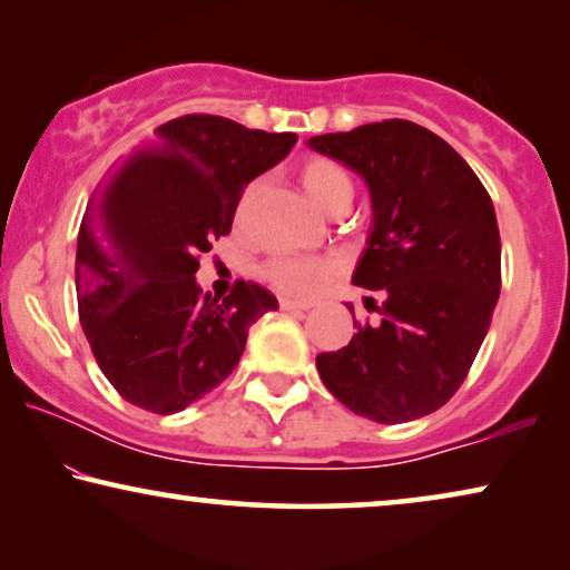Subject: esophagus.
Here are the masks:
<instances>
[{
    "label": "esophagus",
    "mask_w": 570,
    "mask_h": 570,
    "mask_svg": "<svg viewBox=\"0 0 570 570\" xmlns=\"http://www.w3.org/2000/svg\"><path fill=\"white\" fill-rule=\"evenodd\" d=\"M279 308L283 311H308V301H295V298H279Z\"/></svg>",
    "instance_id": "esophagus-1"
}]
</instances>
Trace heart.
I'll use <instances>...</instances> for the list:
<instances>
[{"label": "heart", "instance_id": "obj_1", "mask_svg": "<svg viewBox=\"0 0 570 570\" xmlns=\"http://www.w3.org/2000/svg\"><path fill=\"white\" fill-rule=\"evenodd\" d=\"M301 186L306 189L311 199L316 202L324 213H337V209H347L353 202V181L345 174V168L330 158H308L301 163L298 168ZM254 197V186L244 191L240 205L236 209V220L240 223L246 217L248 202ZM334 275V264L330 259H303V256H277V259L267 262L264 267V277L269 279L277 291L295 298H311L322 287L330 283Z\"/></svg>", "mask_w": 570, "mask_h": 570}]
</instances>
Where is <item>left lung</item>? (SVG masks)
Instances as JSON below:
<instances>
[{
    "label": "left lung",
    "instance_id": "1",
    "mask_svg": "<svg viewBox=\"0 0 570 570\" xmlns=\"http://www.w3.org/2000/svg\"><path fill=\"white\" fill-rule=\"evenodd\" d=\"M306 145L368 184L373 220L353 283L381 295L379 322H355L345 347L316 355L318 376L376 423L431 415L462 386L501 295L493 202L462 155L420 124H363Z\"/></svg>",
    "mask_w": 570,
    "mask_h": 570
}]
</instances>
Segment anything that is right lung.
Segmentation results:
<instances>
[{"label":"right lung","mask_w":570,"mask_h":570,"mask_svg":"<svg viewBox=\"0 0 570 570\" xmlns=\"http://www.w3.org/2000/svg\"><path fill=\"white\" fill-rule=\"evenodd\" d=\"M293 131L189 114L108 170L77 236V308L92 355L124 400L174 415L223 384L248 326L277 298L238 279L223 303L197 285L199 254L228 236L240 191L277 166Z\"/></svg>","instance_id":"right-lung-1"}]
</instances>
